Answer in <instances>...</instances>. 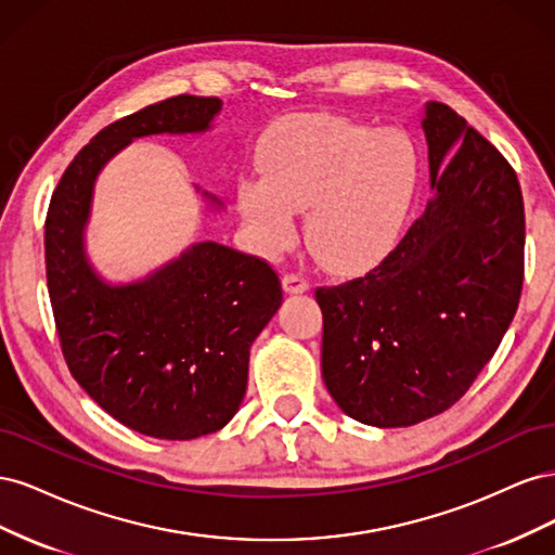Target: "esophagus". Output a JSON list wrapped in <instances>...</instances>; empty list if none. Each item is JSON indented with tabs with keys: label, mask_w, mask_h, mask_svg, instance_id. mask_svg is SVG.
<instances>
[{
	"label": "esophagus",
	"mask_w": 555,
	"mask_h": 555,
	"mask_svg": "<svg viewBox=\"0 0 555 555\" xmlns=\"http://www.w3.org/2000/svg\"><path fill=\"white\" fill-rule=\"evenodd\" d=\"M282 287L287 294H304L310 289V282L306 275H300V273H287L282 278Z\"/></svg>",
	"instance_id": "esophagus-1"
}]
</instances>
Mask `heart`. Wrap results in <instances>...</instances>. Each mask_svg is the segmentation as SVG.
Returning a JSON list of instances; mask_svg holds the SVG:
<instances>
[{
  "mask_svg": "<svg viewBox=\"0 0 555 555\" xmlns=\"http://www.w3.org/2000/svg\"><path fill=\"white\" fill-rule=\"evenodd\" d=\"M257 178L238 182V208L263 251L289 247L296 210L306 241L335 273L382 261L405 222L418 180L412 141L338 115H292L263 133Z\"/></svg>",
  "mask_w": 555,
  "mask_h": 555,
  "instance_id": "b5f03b06",
  "label": "heart"
}]
</instances>
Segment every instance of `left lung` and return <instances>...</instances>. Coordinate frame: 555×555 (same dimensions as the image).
Returning a JSON list of instances; mask_svg holds the SVG:
<instances>
[{
	"label": "left lung",
	"instance_id": "8db88e82",
	"mask_svg": "<svg viewBox=\"0 0 555 555\" xmlns=\"http://www.w3.org/2000/svg\"><path fill=\"white\" fill-rule=\"evenodd\" d=\"M433 196L373 271L317 287L322 375L361 424L400 428L459 402L524 289L526 208L512 164L444 104L426 106Z\"/></svg>",
	"mask_w": 555,
	"mask_h": 555
}]
</instances>
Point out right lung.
<instances>
[{"mask_svg": "<svg viewBox=\"0 0 555 555\" xmlns=\"http://www.w3.org/2000/svg\"><path fill=\"white\" fill-rule=\"evenodd\" d=\"M222 102L180 94L104 127L66 166L46 215V278L60 347L99 408L159 440L224 428L247 386L249 347L282 304L266 259L198 243L143 282L108 287L82 255L96 173L133 139L210 127Z\"/></svg>", "mask_w": 555, "mask_h": 555, "instance_id": "obj_1", "label": "right lung"}]
</instances>
